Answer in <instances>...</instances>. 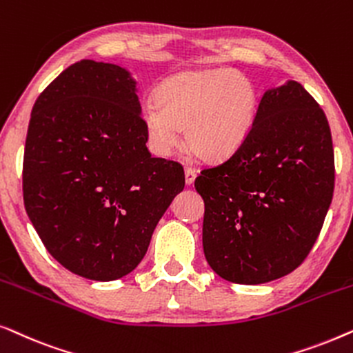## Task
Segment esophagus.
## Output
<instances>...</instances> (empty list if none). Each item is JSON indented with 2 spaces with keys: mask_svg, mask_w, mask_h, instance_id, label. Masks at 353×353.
<instances>
[{
  "mask_svg": "<svg viewBox=\"0 0 353 353\" xmlns=\"http://www.w3.org/2000/svg\"><path fill=\"white\" fill-rule=\"evenodd\" d=\"M194 180H196V170H194V168H191V167H186L185 168V181H186V185H192V183H194Z\"/></svg>",
  "mask_w": 353,
  "mask_h": 353,
  "instance_id": "esophagus-1",
  "label": "esophagus"
}]
</instances>
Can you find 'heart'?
Returning <instances> with one entry per match:
<instances>
[{"label": "heart", "mask_w": 353, "mask_h": 353, "mask_svg": "<svg viewBox=\"0 0 353 353\" xmlns=\"http://www.w3.org/2000/svg\"><path fill=\"white\" fill-rule=\"evenodd\" d=\"M260 94L248 75L231 69L181 72L163 81L156 101L143 105L149 144L168 156L181 144L205 161H221L238 151L257 122Z\"/></svg>", "instance_id": "b5f03b06"}]
</instances>
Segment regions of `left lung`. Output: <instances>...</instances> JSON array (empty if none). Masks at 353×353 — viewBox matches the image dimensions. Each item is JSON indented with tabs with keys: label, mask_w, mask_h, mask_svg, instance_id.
<instances>
[{
	"label": "left lung",
	"mask_w": 353,
	"mask_h": 353,
	"mask_svg": "<svg viewBox=\"0 0 353 353\" xmlns=\"http://www.w3.org/2000/svg\"><path fill=\"white\" fill-rule=\"evenodd\" d=\"M202 245L226 281L262 284L294 272L315 244L334 192L330 123L297 81L270 90L233 156L194 181Z\"/></svg>",
	"instance_id": "obj_1"
}]
</instances>
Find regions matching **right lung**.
Listing matches in <instances>:
<instances>
[{
	"mask_svg": "<svg viewBox=\"0 0 353 353\" xmlns=\"http://www.w3.org/2000/svg\"><path fill=\"white\" fill-rule=\"evenodd\" d=\"M139 112L128 72L90 59L67 67L32 109L23 204L48 252L79 276L133 272L185 188L180 162L148 151Z\"/></svg>",
	"mask_w": 353,
	"mask_h": 353,
	"instance_id": "obj_1",
	"label": "right lung"
}]
</instances>
